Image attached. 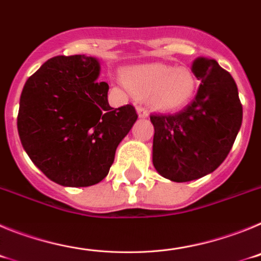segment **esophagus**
I'll list each match as a JSON object with an SVG mask.
<instances>
[{"label":"esophagus","mask_w":261,"mask_h":261,"mask_svg":"<svg viewBox=\"0 0 261 261\" xmlns=\"http://www.w3.org/2000/svg\"><path fill=\"white\" fill-rule=\"evenodd\" d=\"M136 110H137V114H138V116L140 117H142V119H145V117H147V111L145 110L144 107H140V106H138L137 108H136Z\"/></svg>","instance_id":"esophagus-1"}]
</instances>
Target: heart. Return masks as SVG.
Returning a JSON list of instances; mask_svg holds the SVG:
<instances>
[{
	"mask_svg": "<svg viewBox=\"0 0 261 261\" xmlns=\"http://www.w3.org/2000/svg\"><path fill=\"white\" fill-rule=\"evenodd\" d=\"M121 81L130 91L145 96L151 107L161 111L181 107L190 102L196 90V77L190 69L161 62L123 69Z\"/></svg>",
	"mask_w": 261,
	"mask_h": 261,
	"instance_id": "obj_1",
	"label": "heart"
}]
</instances>
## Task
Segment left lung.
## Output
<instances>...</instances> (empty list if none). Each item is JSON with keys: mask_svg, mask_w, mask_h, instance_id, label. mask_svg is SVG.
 Here are the masks:
<instances>
[{"mask_svg": "<svg viewBox=\"0 0 261 261\" xmlns=\"http://www.w3.org/2000/svg\"><path fill=\"white\" fill-rule=\"evenodd\" d=\"M200 81L195 99L171 115H151L153 165L176 183L211 174L231 150L242 125L238 87L216 60L197 57L191 68Z\"/></svg>", "mask_w": 261, "mask_h": 261, "instance_id": "1", "label": "left lung"}]
</instances>
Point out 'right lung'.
Here are the masks:
<instances>
[{
  "instance_id": "right-lung-1",
  "label": "right lung",
  "mask_w": 261,
  "mask_h": 261,
  "mask_svg": "<svg viewBox=\"0 0 261 261\" xmlns=\"http://www.w3.org/2000/svg\"><path fill=\"white\" fill-rule=\"evenodd\" d=\"M95 57L75 55L45 61L27 80L18 112V133L30 159L64 187L102 181L115 151L137 120L133 106L108 105Z\"/></svg>"
}]
</instances>
